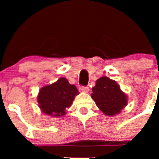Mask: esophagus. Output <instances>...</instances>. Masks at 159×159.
<instances>
[{
	"label": "esophagus",
	"mask_w": 159,
	"mask_h": 159,
	"mask_svg": "<svg viewBox=\"0 0 159 159\" xmlns=\"http://www.w3.org/2000/svg\"><path fill=\"white\" fill-rule=\"evenodd\" d=\"M80 89L82 92H88V91H89V88L88 86H82L80 88Z\"/></svg>",
	"instance_id": "34e87169"
}]
</instances>
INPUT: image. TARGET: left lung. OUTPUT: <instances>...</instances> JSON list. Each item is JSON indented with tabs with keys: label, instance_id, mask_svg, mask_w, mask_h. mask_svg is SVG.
I'll list each match as a JSON object with an SVG mask.
<instances>
[{
	"label": "left lung",
	"instance_id": "obj_1",
	"mask_svg": "<svg viewBox=\"0 0 159 159\" xmlns=\"http://www.w3.org/2000/svg\"><path fill=\"white\" fill-rule=\"evenodd\" d=\"M92 92V98L97 107L108 116L119 113L127 102V96L122 92L120 87L108 77L99 79Z\"/></svg>",
	"mask_w": 159,
	"mask_h": 159
}]
</instances>
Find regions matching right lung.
<instances>
[{
  "mask_svg": "<svg viewBox=\"0 0 159 159\" xmlns=\"http://www.w3.org/2000/svg\"><path fill=\"white\" fill-rule=\"evenodd\" d=\"M78 90L67 79L60 78L52 85L43 87L38 95L37 101L42 111L47 115L62 116L72 103Z\"/></svg>",
  "mask_w": 159,
  "mask_h": 159,
  "instance_id": "right-lung-1",
  "label": "right lung"
}]
</instances>
